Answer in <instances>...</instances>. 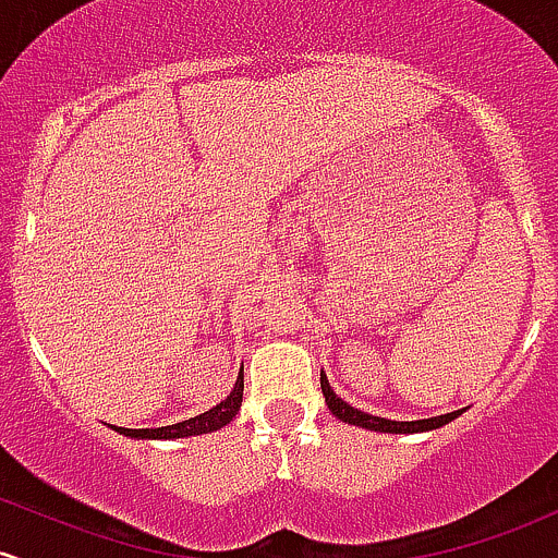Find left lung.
Returning a JSON list of instances; mask_svg holds the SVG:
<instances>
[{
    "label": "left lung",
    "mask_w": 558,
    "mask_h": 558,
    "mask_svg": "<svg viewBox=\"0 0 558 558\" xmlns=\"http://www.w3.org/2000/svg\"><path fill=\"white\" fill-rule=\"evenodd\" d=\"M320 389H323V397H326L328 410L336 415V418L344 421V424L360 426V428H371V432H384V434H421V432H432V428H439V426L450 424V421H456L458 415L463 413V410H452V413L434 415V418L389 421V418H381V415H371V413H365V410L352 408V405H349V402L341 400V397L336 395L333 389H330L328 376H326V373H323V371H320Z\"/></svg>",
    "instance_id": "left-lung-1"
}]
</instances>
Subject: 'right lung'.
<instances>
[{
    "label": "right lung",
    "instance_id": "add662e5",
    "mask_svg": "<svg viewBox=\"0 0 558 558\" xmlns=\"http://www.w3.org/2000/svg\"><path fill=\"white\" fill-rule=\"evenodd\" d=\"M243 402V365L238 371L235 378V387L228 397H225L219 405H214L206 413L195 415V418L180 421V424H171V426H158V428H124V426H110L113 432L124 434V437L132 439H185V437H198V434H209L217 432V428L228 426L235 413L241 410Z\"/></svg>",
    "mask_w": 558,
    "mask_h": 558
}]
</instances>
